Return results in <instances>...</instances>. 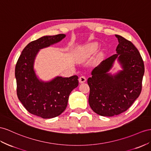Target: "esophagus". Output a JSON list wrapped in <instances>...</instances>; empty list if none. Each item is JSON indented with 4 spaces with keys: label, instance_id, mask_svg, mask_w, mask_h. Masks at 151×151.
Instances as JSON below:
<instances>
[{
    "label": "esophagus",
    "instance_id": "esophagus-1",
    "mask_svg": "<svg viewBox=\"0 0 151 151\" xmlns=\"http://www.w3.org/2000/svg\"><path fill=\"white\" fill-rule=\"evenodd\" d=\"M78 80H79V82L81 83H84V82L86 81V76H81L80 77V78H79Z\"/></svg>",
    "mask_w": 151,
    "mask_h": 151
}]
</instances>
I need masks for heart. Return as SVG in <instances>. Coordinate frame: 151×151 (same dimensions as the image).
Segmentation results:
<instances>
[{"mask_svg": "<svg viewBox=\"0 0 151 151\" xmlns=\"http://www.w3.org/2000/svg\"><path fill=\"white\" fill-rule=\"evenodd\" d=\"M98 48V44L96 43V42H92V43L87 45L86 46H85L82 50V52H81L79 55L80 58V59H83V58L92 55V54H93L97 51Z\"/></svg>", "mask_w": 151, "mask_h": 151, "instance_id": "b5f03b06", "label": "heart"}]
</instances>
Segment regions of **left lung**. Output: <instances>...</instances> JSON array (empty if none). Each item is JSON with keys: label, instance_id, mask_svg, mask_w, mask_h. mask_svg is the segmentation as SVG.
I'll return each instance as SVG.
<instances>
[{"label": "left lung", "instance_id": "obj_1", "mask_svg": "<svg viewBox=\"0 0 151 151\" xmlns=\"http://www.w3.org/2000/svg\"><path fill=\"white\" fill-rule=\"evenodd\" d=\"M117 54L103 60L92 70L87 83L90 87L88 103L95 113L112 117L126 111L142 91L144 64L140 52L131 41L115 35ZM116 58L123 69L115 75L108 73Z\"/></svg>", "mask_w": 151, "mask_h": 151}]
</instances>
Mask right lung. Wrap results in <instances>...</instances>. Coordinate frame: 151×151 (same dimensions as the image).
<instances>
[{
	"label": "right lung",
	"instance_id": "right-lung-1",
	"mask_svg": "<svg viewBox=\"0 0 151 151\" xmlns=\"http://www.w3.org/2000/svg\"><path fill=\"white\" fill-rule=\"evenodd\" d=\"M65 37L63 34L45 36L29 42L23 50L15 67L19 100L29 113L43 119L55 117L63 113L71 92L78 86L76 75L69 78L57 76L49 82H43L37 78L34 69L40 50L55 44Z\"/></svg>",
	"mask_w": 151,
	"mask_h": 151
}]
</instances>
